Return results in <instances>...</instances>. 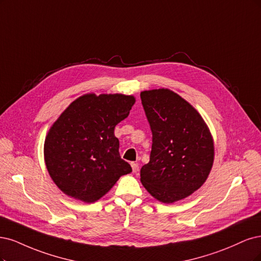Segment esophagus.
I'll use <instances>...</instances> for the list:
<instances>
[{"mask_svg": "<svg viewBox=\"0 0 261 261\" xmlns=\"http://www.w3.org/2000/svg\"><path fill=\"white\" fill-rule=\"evenodd\" d=\"M131 167H132V171L134 173H137L139 171V164L138 163H131Z\"/></svg>", "mask_w": 261, "mask_h": 261, "instance_id": "34e87169", "label": "esophagus"}]
</instances>
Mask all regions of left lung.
<instances>
[{
    "label": "left lung",
    "mask_w": 261,
    "mask_h": 261,
    "mask_svg": "<svg viewBox=\"0 0 261 261\" xmlns=\"http://www.w3.org/2000/svg\"><path fill=\"white\" fill-rule=\"evenodd\" d=\"M141 100L153 136L141 182L163 203L186 198L203 186L212 169V134L196 109L170 90L144 91Z\"/></svg>",
    "instance_id": "obj_1"
}]
</instances>
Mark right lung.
<instances>
[{
  "instance_id": "right-lung-1",
  "label": "right lung",
  "mask_w": 261,
  "mask_h": 261,
  "mask_svg": "<svg viewBox=\"0 0 261 261\" xmlns=\"http://www.w3.org/2000/svg\"><path fill=\"white\" fill-rule=\"evenodd\" d=\"M133 104V96L87 94L53 124L44 142V158L49 175L65 194L93 203L132 171L120 157L114 130Z\"/></svg>"
}]
</instances>
